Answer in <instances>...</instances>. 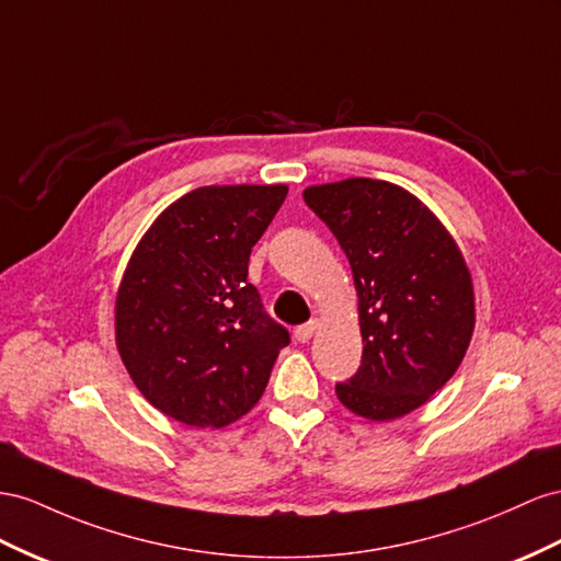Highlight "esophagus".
I'll list each match as a JSON object with an SVG mask.
<instances>
[{"mask_svg":"<svg viewBox=\"0 0 561 561\" xmlns=\"http://www.w3.org/2000/svg\"><path fill=\"white\" fill-rule=\"evenodd\" d=\"M316 328H318V323H316V321L305 323V325H299V328L295 330V340H297V342H309V340L313 337Z\"/></svg>","mask_w":561,"mask_h":561,"instance_id":"esophagus-1","label":"esophagus"}]
</instances>
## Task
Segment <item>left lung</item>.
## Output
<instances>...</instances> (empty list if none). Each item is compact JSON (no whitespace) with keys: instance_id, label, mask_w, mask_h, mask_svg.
<instances>
[{"instance_id":"8db88e82","label":"left lung","mask_w":561,"mask_h":561,"mask_svg":"<svg viewBox=\"0 0 561 561\" xmlns=\"http://www.w3.org/2000/svg\"><path fill=\"white\" fill-rule=\"evenodd\" d=\"M352 266L363 360L335 387L358 417L413 413L460 368L474 332V283L456 238L417 195L352 176L305 188Z\"/></svg>"}]
</instances>
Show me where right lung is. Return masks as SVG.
I'll use <instances>...</instances> for the list:
<instances>
[{
    "instance_id": "right-lung-1",
    "label": "right lung",
    "mask_w": 561,
    "mask_h": 561,
    "mask_svg": "<svg viewBox=\"0 0 561 561\" xmlns=\"http://www.w3.org/2000/svg\"><path fill=\"white\" fill-rule=\"evenodd\" d=\"M285 184L203 186L164 207L115 295V346L162 415L221 430L262 399L290 335L248 283L250 252Z\"/></svg>"
}]
</instances>
